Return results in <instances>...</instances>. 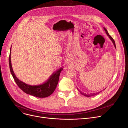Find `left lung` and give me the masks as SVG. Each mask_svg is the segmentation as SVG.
Here are the masks:
<instances>
[{
  "label": "left lung",
  "instance_id": "obj_1",
  "mask_svg": "<svg viewBox=\"0 0 128 128\" xmlns=\"http://www.w3.org/2000/svg\"><path fill=\"white\" fill-rule=\"evenodd\" d=\"M104 30H105V31L106 32V33L107 34V35H108V36H109V37L110 38V40H112V43L114 44V46H115V48H116V44H115V41H114V40L113 39V38L112 37V36H110V35L109 34H108V32H107V30H106V29L105 28H104ZM78 89V88H77ZM78 91L80 92V93H81L82 94H83V95H84V96H90V94H86V93H82V91H79V90H78ZM99 92H98V93H94V94H98V93H99ZM91 94L92 95H93V94ZM94 96V95H93Z\"/></svg>",
  "mask_w": 128,
  "mask_h": 128
}]
</instances>
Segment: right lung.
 <instances>
[{
	"instance_id": "add662e5",
	"label": "right lung",
	"mask_w": 128,
	"mask_h": 128,
	"mask_svg": "<svg viewBox=\"0 0 128 128\" xmlns=\"http://www.w3.org/2000/svg\"><path fill=\"white\" fill-rule=\"evenodd\" d=\"M9 62L10 70L11 74L19 88L25 93L28 94L37 98H46L52 94L56 88L58 82L60 73L63 70V68H62L57 70L53 74H52V75H51L47 81L42 84L38 86H30L20 81L16 76L12 68L10 54L9 57Z\"/></svg>"
}]
</instances>
